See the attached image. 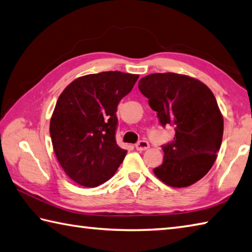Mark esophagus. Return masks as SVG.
<instances>
[{"mask_svg": "<svg viewBox=\"0 0 252 252\" xmlns=\"http://www.w3.org/2000/svg\"><path fill=\"white\" fill-rule=\"evenodd\" d=\"M135 147L138 151H144V150H147L149 148V142L147 140H140L137 142Z\"/></svg>", "mask_w": 252, "mask_h": 252, "instance_id": "obj_1", "label": "esophagus"}]
</instances>
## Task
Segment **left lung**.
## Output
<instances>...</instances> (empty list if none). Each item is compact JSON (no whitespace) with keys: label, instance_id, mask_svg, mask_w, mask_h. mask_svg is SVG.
I'll return each instance as SVG.
<instances>
[{"label":"left lung","instance_id":"obj_1","mask_svg":"<svg viewBox=\"0 0 252 252\" xmlns=\"http://www.w3.org/2000/svg\"><path fill=\"white\" fill-rule=\"evenodd\" d=\"M138 88L160 124L175 130L173 140L162 146L156 177L172 188L197 182L213 167L222 140L224 118L214 94L198 80L172 72L146 75Z\"/></svg>","mask_w":252,"mask_h":252}]
</instances>
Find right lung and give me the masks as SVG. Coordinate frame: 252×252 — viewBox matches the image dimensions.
<instances>
[{
  "label": "right lung",
  "mask_w": 252,
  "mask_h": 252,
  "mask_svg": "<svg viewBox=\"0 0 252 252\" xmlns=\"http://www.w3.org/2000/svg\"><path fill=\"white\" fill-rule=\"evenodd\" d=\"M138 74L105 71L71 82L57 101L50 137L68 177L85 188L110 180L127 154L116 144L117 105Z\"/></svg>",
  "instance_id": "obj_1"
}]
</instances>
